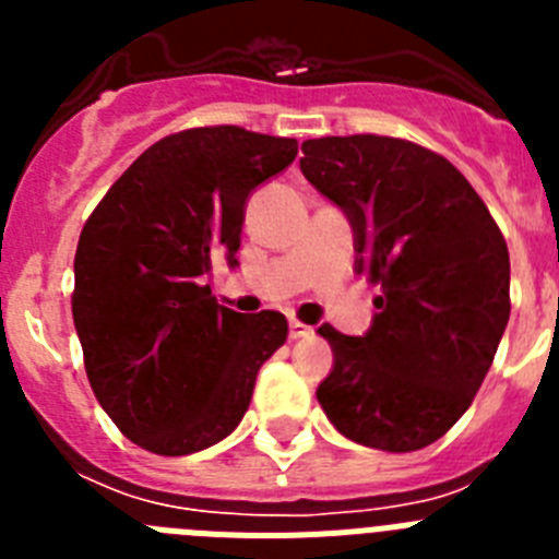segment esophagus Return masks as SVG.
<instances>
[{
  "mask_svg": "<svg viewBox=\"0 0 559 559\" xmlns=\"http://www.w3.org/2000/svg\"><path fill=\"white\" fill-rule=\"evenodd\" d=\"M310 333H313V328H308V324L290 319V338H305V335H310Z\"/></svg>",
  "mask_w": 559,
  "mask_h": 559,
  "instance_id": "34e87169",
  "label": "esophagus"
}]
</instances>
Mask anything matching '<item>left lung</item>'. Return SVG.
<instances>
[{
    "instance_id": "8db88e82",
    "label": "left lung",
    "mask_w": 559,
    "mask_h": 559,
    "mask_svg": "<svg viewBox=\"0 0 559 559\" xmlns=\"http://www.w3.org/2000/svg\"><path fill=\"white\" fill-rule=\"evenodd\" d=\"M305 179L355 235V271L380 288L372 328H319L333 369L316 397L358 445L408 453L471 408L510 322V251L471 181L439 153L355 133L302 142Z\"/></svg>"
}]
</instances>
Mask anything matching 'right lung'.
<instances>
[{
	"mask_svg": "<svg viewBox=\"0 0 559 559\" xmlns=\"http://www.w3.org/2000/svg\"><path fill=\"white\" fill-rule=\"evenodd\" d=\"M296 151L237 126L170 133L88 215L72 319L92 392L133 445L187 456L229 437L288 338L283 313L224 308L204 276L221 254L235 269L251 190Z\"/></svg>",
	"mask_w": 559,
	"mask_h": 559,
	"instance_id": "add662e5",
	"label": "right lung"
}]
</instances>
